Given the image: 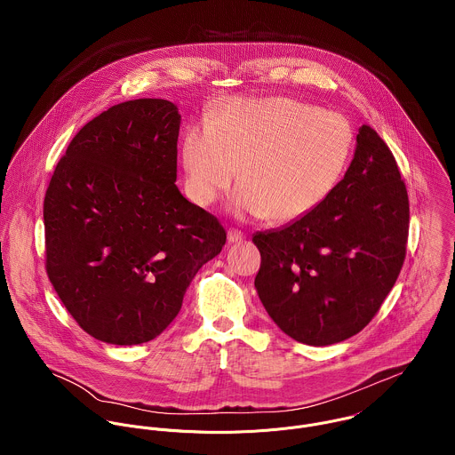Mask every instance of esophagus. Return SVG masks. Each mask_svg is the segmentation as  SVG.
<instances>
[{
    "label": "esophagus",
    "instance_id": "1",
    "mask_svg": "<svg viewBox=\"0 0 455 455\" xmlns=\"http://www.w3.org/2000/svg\"><path fill=\"white\" fill-rule=\"evenodd\" d=\"M245 240V235L238 229H229L228 231V242L229 243H242Z\"/></svg>",
    "mask_w": 455,
    "mask_h": 455
}]
</instances>
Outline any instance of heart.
<instances>
[{"mask_svg":"<svg viewBox=\"0 0 455 455\" xmlns=\"http://www.w3.org/2000/svg\"><path fill=\"white\" fill-rule=\"evenodd\" d=\"M352 143V128L338 112L282 96L236 98L208 112L203 130L186 132V189L196 204L210 206L236 175V215L291 222L332 193Z\"/></svg>","mask_w":455,"mask_h":455,"instance_id":"1","label":"heart"}]
</instances>
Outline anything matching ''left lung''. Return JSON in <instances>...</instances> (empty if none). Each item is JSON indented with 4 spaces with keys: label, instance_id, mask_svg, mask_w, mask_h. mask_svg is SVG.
I'll return each mask as SVG.
<instances>
[{
    "label": "left lung",
    "instance_id": "1",
    "mask_svg": "<svg viewBox=\"0 0 455 455\" xmlns=\"http://www.w3.org/2000/svg\"><path fill=\"white\" fill-rule=\"evenodd\" d=\"M410 203L397 163L363 124L354 159L332 193L292 224L256 233V291L267 315L296 341H343L380 310L403 267Z\"/></svg>",
    "mask_w": 455,
    "mask_h": 455
}]
</instances>
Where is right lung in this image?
Returning <instances> with one entry per match:
<instances>
[{"label": "right lung", "mask_w": 455, "mask_h": 455, "mask_svg": "<svg viewBox=\"0 0 455 455\" xmlns=\"http://www.w3.org/2000/svg\"><path fill=\"white\" fill-rule=\"evenodd\" d=\"M179 108L119 103L69 141L44 201L45 269L68 314L112 345L159 336L226 229L180 195Z\"/></svg>", "instance_id": "obj_1"}]
</instances>
